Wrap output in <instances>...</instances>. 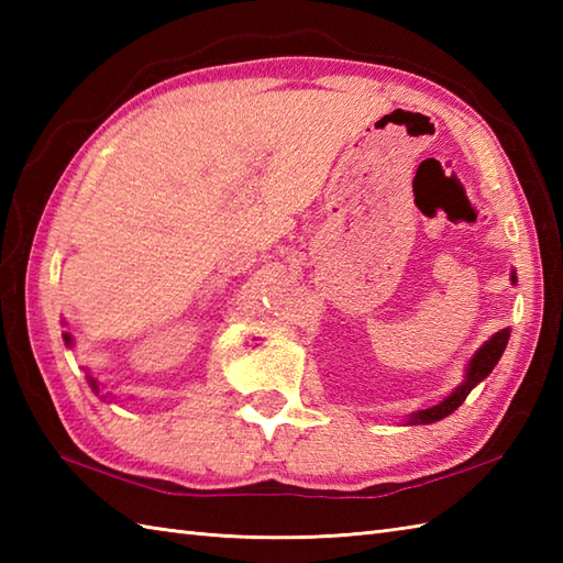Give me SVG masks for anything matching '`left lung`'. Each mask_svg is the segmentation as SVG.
I'll list each match as a JSON object with an SVG mask.
<instances>
[{"instance_id": "8db88e82", "label": "left lung", "mask_w": 563, "mask_h": 563, "mask_svg": "<svg viewBox=\"0 0 563 563\" xmlns=\"http://www.w3.org/2000/svg\"><path fill=\"white\" fill-rule=\"evenodd\" d=\"M512 283H516V275H512ZM508 339H510V329H500L498 333H494V336L488 339L482 345V349L476 351V355L472 357L470 369H466V379L462 382V385L454 389L445 401H440L435 406H430V409H423V411L413 413L409 423H413V426L416 423H435V421H440V418L450 416L466 399V394H470L496 367L498 357L504 355V351H506Z\"/></svg>"}]
</instances>
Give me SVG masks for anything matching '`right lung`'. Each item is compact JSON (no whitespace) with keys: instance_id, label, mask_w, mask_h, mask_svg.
I'll return each mask as SVG.
<instances>
[{"instance_id":"right-lung-1","label":"right lung","mask_w":563,"mask_h":563,"mask_svg":"<svg viewBox=\"0 0 563 563\" xmlns=\"http://www.w3.org/2000/svg\"><path fill=\"white\" fill-rule=\"evenodd\" d=\"M65 343H67V345H71V339H69V333H65ZM89 382H91V387H93V389H97V382H93L91 377H89Z\"/></svg>"}]
</instances>
